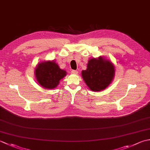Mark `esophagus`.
Instances as JSON below:
<instances>
[{
    "mask_svg": "<svg viewBox=\"0 0 150 150\" xmlns=\"http://www.w3.org/2000/svg\"><path fill=\"white\" fill-rule=\"evenodd\" d=\"M71 73H72V74H74V75H77L78 74V71H77V70H72Z\"/></svg>",
    "mask_w": 150,
    "mask_h": 150,
    "instance_id": "esophagus-1",
    "label": "esophagus"
}]
</instances>
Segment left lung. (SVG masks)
I'll return each mask as SVG.
<instances>
[{"label": "left lung", "instance_id": "obj_1", "mask_svg": "<svg viewBox=\"0 0 150 150\" xmlns=\"http://www.w3.org/2000/svg\"><path fill=\"white\" fill-rule=\"evenodd\" d=\"M111 61L100 56L88 60L87 68L82 70V77L86 84L91 91L105 90L112 82L115 69Z\"/></svg>", "mask_w": 150, "mask_h": 150}]
</instances>
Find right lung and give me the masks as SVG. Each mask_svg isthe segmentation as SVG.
I'll list each match as a JSON object with an SVG mask.
<instances>
[{"instance_id": "1", "label": "right lung", "mask_w": 150, "mask_h": 150, "mask_svg": "<svg viewBox=\"0 0 150 150\" xmlns=\"http://www.w3.org/2000/svg\"><path fill=\"white\" fill-rule=\"evenodd\" d=\"M66 75L67 72L60 69L54 60L40 62L35 69L37 82L42 88L48 90L55 88Z\"/></svg>"}]
</instances>
